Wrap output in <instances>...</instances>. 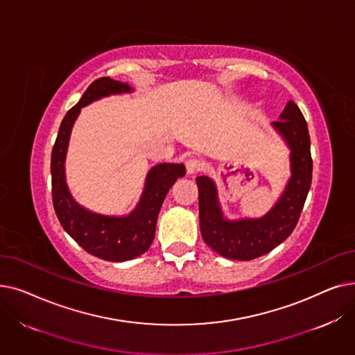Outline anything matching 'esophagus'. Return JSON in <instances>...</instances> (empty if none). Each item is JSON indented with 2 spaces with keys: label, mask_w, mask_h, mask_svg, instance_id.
Instances as JSON below:
<instances>
[{
  "label": "esophagus",
  "mask_w": 355,
  "mask_h": 355,
  "mask_svg": "<svg viewBox=\"0 0 355 355\" xmlns=\"http://www.w3.org/2000/svg\"><path fill=\"white\" fill-rule=\"evenodd\" d=\"M185 166H187L189 174H196L202 168V161H200L198 158H190L187 159V162H185Z\"/></svg>",
  "instance_id": "obj_1"
}]
</instances>
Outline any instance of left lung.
<instances>
[{"label": "left lung", "mask_w": 355, "mask_h": 355, "mask_svg": "<svg viewBox=\"0 0 355 355\" xmlns=\"http://www.w3.org/2000/svg\"><path fill=\"white\" fill-rule=\"evenodd\" d=\"M273 128L291 149V178L281 198L260 218L227 220L223 216L216 184L207 175L197 177L200 230L204 241L218 254L252 260L279 246L293 232L302 213L312 181L311 139L301 109L289 101Z\"/></svg>", "instance_id": "1"}]
</instances>
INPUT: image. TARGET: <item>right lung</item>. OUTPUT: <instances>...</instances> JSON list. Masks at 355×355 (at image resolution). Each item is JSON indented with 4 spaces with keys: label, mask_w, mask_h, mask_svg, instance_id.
Returning <instances> with one entry per match:
<instances>
[{
    "label": "right lung",
    "mask_w": 355,
    "mask_h": 355,
    "mask_svg": "<svg viewBox=\"0 0 355 355\" xmlns=\"http://www.w3.org/2000/svg\"><path fill=\"white\" fill-rule=\"evenodd\" d=\"M132 92L128 83L101 78L90 83L82 99L62 121L51 151V196L62 227L87 253L107 262H123L145 253L151 246L162 201L177 178L185 175L182 164H158L146 174L144 193L132 213L122 217L89 211L74 201L64 177L69 138L80 109L105 96Z\"/></svg>",
    "instance_id": "obj_1"
}]
</instances>
